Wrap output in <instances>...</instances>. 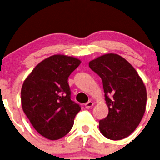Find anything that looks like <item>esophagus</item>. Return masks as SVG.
Returning a JSON list of instances; mask_svg holds the SVG:
<instances>
[{"mask_svg": "<svg viewBox=\"0 0 160 160\" xmlns=\"http://www.w3.org/2000/svg\"><path fill=\"white\" fill-rule=\"evenodd\" d=\"M84 106L87 109H89V108H90L93 107V103L92 102V101H88V103H86V104H84Z\"/></svg>", "mask_w": 160, "mask_h": 160, "instance_id": "obj_1", "label": "esophagus"}]
</instances>
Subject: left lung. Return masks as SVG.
I'll use <instances>...</instances> for the list:
<instances>
[{"label": "left lung", "instance_id": "obj_1", "mask_svg": "<svg viewBox=\"0 0 160 160\" xmlns=\"http://www.w3.org/2000/svg\"><path fill=\"white\" fill-rule=\"evenodd\" d=\"M103 82L108 114L99 122V129L111 140H121L138 127L146 111L147 93L135 69L115 53H107L89 62Z\"/></svg>", "mask_w": 160, "mask_h": 160}]
</instances>
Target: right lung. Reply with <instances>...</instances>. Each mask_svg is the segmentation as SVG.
I'll return each mask as SVG.
<instances>
[{"label": "right lung", "mask_w": 160, "mask_h": 160, "mask_svg": "<svg viewBox=\"0 0 160 160\" xmlns=\"http://www.w3.org/2000/svg\"><path fill=\"white\" fill-rule=\"evenodd\" d=\"M80 59L56 54L40 62L24 80L21 90L22 110L41 135L57 140L71 130L79 104L70 99L68 77Z\"/></svg>", "instance_id": "obj_1"}]
</instances>
